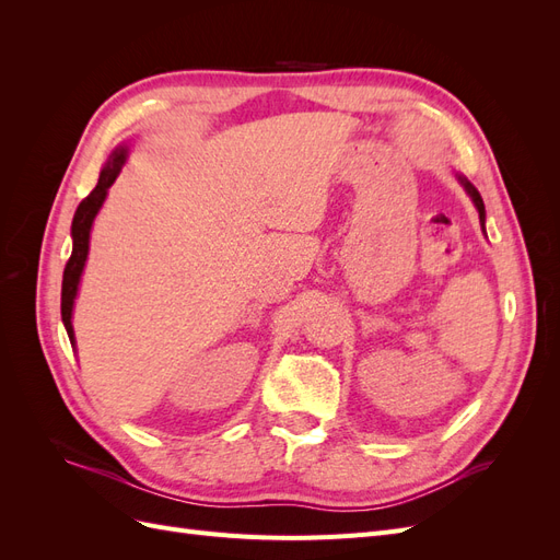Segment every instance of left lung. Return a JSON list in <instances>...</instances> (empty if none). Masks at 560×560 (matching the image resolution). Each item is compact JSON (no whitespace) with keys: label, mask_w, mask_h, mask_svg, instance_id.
Wrapping results in <instances>:
<instances>
[{"label":"left lung","mask_w":560,"mask_h":560,"mask_svg":"<svg viewBox=\"0 0 560 560\" xmlns=\"http://www.w3.org/2000/svg\"><path fill=\"white\" fill-rule=\"evenodd\" d=\"M463 184H465V189H467V194L471 196V200H474V206H477V210H479V217H481V222H483V217H486V210H483V200H481V196H479V191L474 189V186L467 182V179H463Z\"/></svg>","instance_id":"1"}]
</instances>
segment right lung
<instances>
[{
	"label": "right lung",
	"mask_w": 560,
	"mask_h": 560,
	"mask_svg": "<svg viewBox=\"0 0 560 560\" xmlns=\"http://www.w3.org/2000/svg\"><path fill=\"white\" fill-rule=\"evenodd\" d=\"M126 161V149L118 147L114 154L109 156L107 165L103 167V173H100V179L95 184V189L79 202V208L74 212L72 219V257L65 266V273H62V299H60V313H62V322H65V329L67 336H70V341L74 343V331H72V306H74V296H77V287H79V278H81V270L83 264H86L89 257V238H91V224L93 219L103 206V200L107 196V189L114 184L118 171H121V165Z\"/></svg>",
	"instance_id": "1"
}]
</instances>
